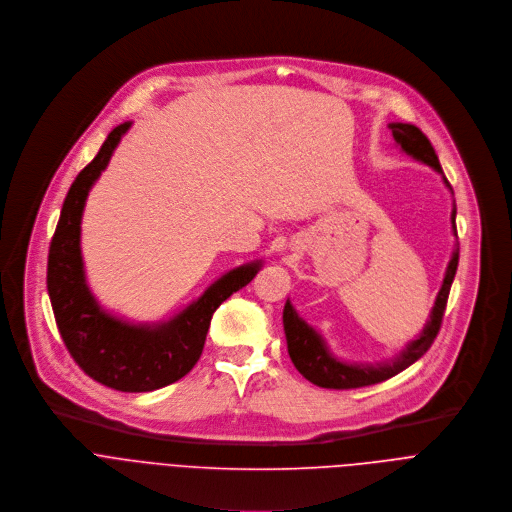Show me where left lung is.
I'll list each match as a JSON object with an SVG mask.
<instances>
[{
  "label": "left lung",
  "instance_id": "obj_1",
  "mask_svg": "<svg viewBox=\"0 0 512 512\" xmlns=\"http://www.w3.org/2000/svg\"><path fill=\"white\" fill-rule=\"evenodd\" d=\"M389 129L393 133L395 143L407 155H412L414 159L434 167L444 177V171L440 167L438 155H436L430 139L416 125L391 123ZM444 183L452 191V185L448 183L446 177H444ZM452 228L456 232V210H452ZM458 254H460V250L456 246V250L452 254V260L446 268L442 288L436 296L430 321L426 323L420 337L407 345L395 359L385 361V363L349 365V363H343V361L335 359L329 353L325 339L313 327L306 325L298 317V313L294 311V306L290 304V300H286L284 313H282V323H284V333H286V343H288V355H290L294 367L298 369V373L304 379H309L311 383H315L319 387H325V389H357V387H367V385L381 383V381L397 375L399 371L407 369L412 363H416L432 347V343L438 337V331L442 327L450 286H452V280H454L456 268H458Z\"/></svg>",
  "mask_w": 512,
  "mask_h": 512
}]
</instances>
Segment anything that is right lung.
<instances>
[{
	"label": "right lung",
	"mask_w": 512,
	"mask_h": 512,
	"mask_svg": "<svg viewBox=\"0 0 512 512\" xmlns=\"http://www.w3.org/2000/svg\"><path fill=\"white\" fill-rule=\"evenodd\" d=\"M129 127L131 123L115 127L70 185L50 242L46 282L58 331L78 367L111 389L141 393L175 383L193 369L216 309L256 276L262 262L230 270L165 323L131 325L100 309L84 276L80 222L90 187Z\"/></svg>",
	"instance_id": "obj_1"
}]
</instances>
